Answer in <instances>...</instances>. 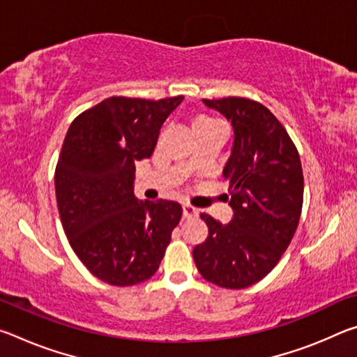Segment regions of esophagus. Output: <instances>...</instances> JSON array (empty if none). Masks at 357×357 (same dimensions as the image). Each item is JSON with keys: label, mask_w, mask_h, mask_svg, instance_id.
I'll return each instance as SVG.
<instances>
[{"label": "esophagus", "mask_w": 357, "mask_h": 357, "mask_svg": "<svg viewBox=\"0 0 357 357\" xmlns=\"http://www.w3.org/2000/svg\"><path fill=\"white\" fill-rule=\"evenodd\" d=\"M197 215H198V211L195 208L190 206V204H187V203L183 204V217H184V219H190V217H197Z\"/></svg>", "instance_id": "esophagus-1"}]
</instances>
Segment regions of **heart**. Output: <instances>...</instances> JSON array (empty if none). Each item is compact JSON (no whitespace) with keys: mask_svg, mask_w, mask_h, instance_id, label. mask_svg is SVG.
<instances>
[{"mask_svg":"<svg viewBox=\"0 0 357 357\" xmlns=\"http://www.w3.org/2000/svg\"><path fill=\"white\" fill-rule=\"evenodd\" d=\"M215 119H213V118H208V116H198L195 121H193V126H197V124H206V123H214Z\"/></svg>","mask_w":357,"mask_h":357,"instance_id":"1","label":"heart"}]
</instances>
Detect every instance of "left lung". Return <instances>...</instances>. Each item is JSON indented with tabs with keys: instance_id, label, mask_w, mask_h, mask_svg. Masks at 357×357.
<instances>
[{
	"instance_id": "obj_1",
	"label": "left lung",
	"mask_w": 357,
	"mask_h": 357,
	"mask_svg": "<svg viewBox=\"0 0 357 357\" xmlns=\"http://www.w3.org/2000/svg\"><path fill=\"white\" fill-rule=\"evenodd\" d=\"M233 128V148L223 178L233 217L227 225L202 214L208 238L193 259L203 279L241 289L268 275L298 228L304 176L298 149L273 113L244 98L203 99ZM228 197V195H227Z\"/></svg>"
}]
</instances>
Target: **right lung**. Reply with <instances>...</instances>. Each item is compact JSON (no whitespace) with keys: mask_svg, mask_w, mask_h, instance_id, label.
Returning a JSON list of instances; mask_svg holds the SVG:
<instances>
[{"mask_svg":"<svg viewBox=\"0 0 357 357\" xmlns=\"http://www.w3.org/2000/svg\"><path fill=\"white\" fill-rule=\"evenodd\" d=\"M183 96L108 98L74 119L55 172L59 217L89 273L114 287L155 274L183 215L176 202H140L135 164L154 153L162 124Z\"/></svg>","mask_w":357,"mask_h":357,"instance_id":"right-lung-1","label":"right lung"}]
</instances>
